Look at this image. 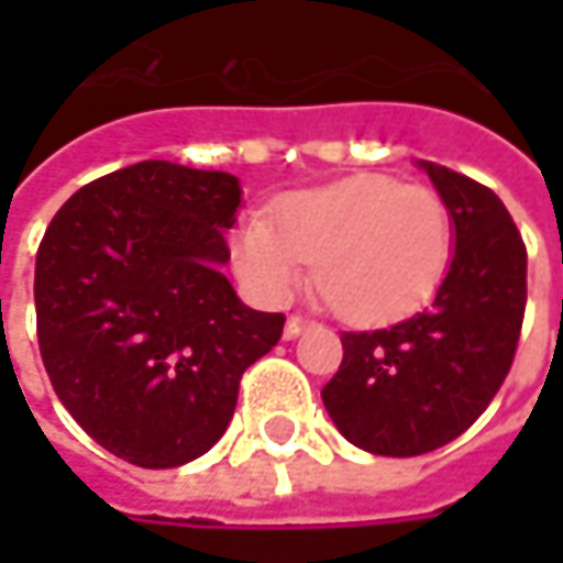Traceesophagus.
Listing matches in <instances>:
<instances>
[{
  "instance_id": "esophagus-1",
  "label": "esophagus",
  "mask_w": 563,
  "mask_h": 563,
  "mask_svg": "<svg viewBox=\"0 0 563 563\" xmlns=\"http://www.w3.org/2000/svg\"><path fill=\"white\" fill-rule=\"evenodd\" d=\"M310 329V319H303V316H288V322H285V338L291 341V338L303 335Z\"/></svg>"
}]
</instances>
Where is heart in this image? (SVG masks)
Returning a JSON list of instances; mask_svg holds the SVG:
<instances>
[{"label": "heart", "mask_w": 563, "mask_h": 563, "mask_svg": "<svg viewBox=\"0 0 563 563\" xmlns=\"http://www.w3.org/2000/svg\"><path fill=\"white\" fill-rule=\"evenodd\" d=\"M454 253L451 209L432 187L357 175L253 212L234 241L250 291L285 303L316 263V285L351 322H385L439 291Z\"/></svg>", "instance_id": "1"}]
</instances>
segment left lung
Listing matches in <instances>:
<instances>
[{
	"mask_svg": "<svg viewBox=\"0 0 563 563\" xmlns=\"http://www.w3.org/2000/svg\"><path fill=\"white\" fill-rule=\"evenodd\" d=\"M454 219L435 300L388 329L341 332L322 388L338 432L369 454L417 457L466 432L510 373L527 310V244L495 190L422 163Z\"/></svg>",
	"mask_w": 563,
	"mask_h": 563,
	"instance_id": "8db88e82",
	"label": "left lung"
}]
</instances>
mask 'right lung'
Returning a JSON list of instances; mask_svg holds the SVG:
<instances>
[{
    "label": "right lung",
    "instance_id": "1",
    "mask_svg": "<svg viewBox=\"0 0 563 563\" xmlns=\"http://www.w3.org/2000/svg\"><path fill=\"white\" fill-rule=\"evenodd\" d=\"M241 185L128 165L84 185L36 250V341L55 395L106 451L146 470L206 454L285 313L238 300L222 266Z\"/></svg>",
    "mask_w": 563,
    "mask_h": 563
}]
</instances>
